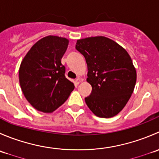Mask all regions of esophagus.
Here are the masks:
<instances>
[{
  "mask_svg": "<svg viewBox=\"0 0 159 159\" xmlns=\"http://www.w3.org/2000/svg\"><path fill=\"white\" fill-rule=\"evenodd\" d=\"M81 78H77V79L75 80V82H76L77 84H79L80 83H81Z\"/></svg>",
  "mask_w": 159,
  "mask_h": 159,
  "instance_id": "34e87169",
  "label": "esophagus"
}]
</instances>
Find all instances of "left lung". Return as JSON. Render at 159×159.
<instances>
[{"label":"left lung","mask_w":159,"mask_h":159,"mask_svg":"<svg viewBox=\"0 0 159 159\" xmlns=\"http://www.w3.org/2000/svg\"><path fill=\"white\" fill-rule=\"evenodd\" d=\"M75 48L88 65L87 81L92 87L85 98L89 109L100 118H111L124 108L131 98L137 74L129 53L103 36L77 41Z\"/></svg>","instance_id":"8db88e82"}]
</instances>
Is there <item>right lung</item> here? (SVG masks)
Listing matches in <instances>:
<instances>
[{
    "mask_svg": "<svg viewBox=\"0 0 159 159\" xmlns=\"http://www.w3.org/2000/svg\"><path fill=\"white\" fill-rule=\"evenodd\" d=\"M68 39L44 37L29 50L19 68V81L24 95L38 111L51 113L63 105L75 89L65 77L61 64Z\"/></svg>",
    "mask_w": 159,
    "mask_h": 159,
    "instance_id": "right-lung-1",
    "label": "right lung"
}]
</instances>
